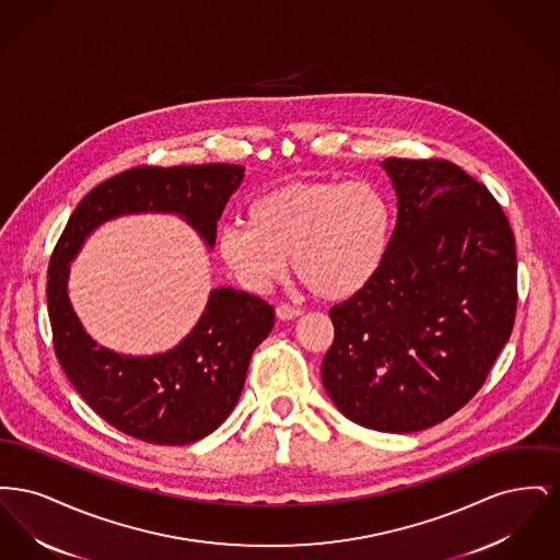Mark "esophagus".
<instances>
[{
    "mask_svg": "<svg viewBox=\"0 0 560 560\" xmlns=\"http://www.w3.org/2000/svg\"><path fill=\"white\" fill-rule=\"evenodd\" d=\"M275 313H277V319L281 320H292L295 319V317H300V315H302V311H300V308L290 306V304H279Z\"/></svg>",
    "mask_w": 560,
    "mask_h": 560,
    "instance_id": "esophagus-1",
    "label": "esophagus"
}]
</instances>
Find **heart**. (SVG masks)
<instances>
[{
    "instance_id": "heart-1",
    "label": "heart",
    "mask_w": 560,
    "mask_h": 560,
    "mask_svg": "<svg viewBox=\"0 0 560 560\" xmlns=\"http://www.w3.org/2000/svg\"><path fill=\"white\" fill-rule=\"evenodd\" d=\"M393 208L365 180L292 183L256 197L245 222L220 226L215 247L243 283L265 290L288 270L325 300L365 290L386 260Z\"/></svg>"
}]
</instances>
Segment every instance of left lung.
<instances>
[{
  "label": "left lung",
  "mask_w": 560,
  "mask_h": 560,
  "mask_svg": "<svg viewBox=\"0 0 560 560\" xmlns=\"http://www.w3.org/2000/svg\"><path fill=\"white\" fill-rule=\"evenodd\" d=\"M397 226L372 283L334 306L320 377L359 427L418 432L479 393L512 334L514 235L493 195L443 160H384Z\"/></svg>",
  "instance_id": "8db88e82"
}]
</instances>
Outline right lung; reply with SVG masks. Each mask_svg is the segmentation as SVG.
<instances>
[{"mask_svg":"<svg viewBox=\"0 0 560 560\" xmlns=\"http://www.w3.org/2000/svg\"><path fill=\"white\" fill-rule=\"evenodd\" d=\"M245 167L229 163L133 167L92 188L71 213L48 268V313L56 357L83 400L110 427L155 445L208 436L235 409L256 347L275 325L265 300L233 288L210 292L195 327L149 357L98 345L69 300V268L85 240L130 213H176L212 249L215 224Z\"/></svg>","mask_w":560,"mask_h":560,"instance_id":"right-lung-1","label":"right lung"}]
</instances>
